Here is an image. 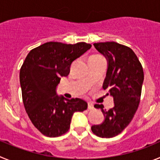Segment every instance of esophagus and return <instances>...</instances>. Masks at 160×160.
<instances>
[{
    "mask_svg": "<svg viewBox=\"0 0 160 160\" xmlns=\"http://www.w3.org/2000/svg\"><path fill=\"white\" fill-rule=\"evenodd\" d=\"M88 109L89 110H93L94 109V103L91 102H88Z\"/></svg>",
    "mask_w": 160,
    "mask_h": 160,
    "instance_id": "1",
    "label": "esophagus"
}]
</instances>
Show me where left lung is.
<instances>
[{
    "mask_svg": "<svg viewBox=\"0 0 160 160\" xmlns=\"http://www.w3.org/2000/svg\"><path fill=\"white\" fill-rule=\"evenodd\" d=\"M94 46L108 60L102 88L109 90L114 107L107 111L102 104L94 105L101 109L105 119L101 124L93 125L91 131L101 138H112L122 132L134 118L140 102L143 70L130 47L114 42H98Z\"/></svg>",
    "mask_w": 160,
    "mask_h": 160,
    "instance_id": "8db88e82",
    "label": "left lung"
}]
</instances>
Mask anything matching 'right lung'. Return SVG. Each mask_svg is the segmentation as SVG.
I'll list each match as a JSON object with an SVG mask.
<instances>
[{
	"mask_svg": "<svg viewBox=\"0 0 160 160\" xmlns=\"http://www.w3.org/2000/svg\"><path fill=\"white\" fill-rule=\"evenodd\" d=\"M86 42H49L32 49L20 70L22 100L32 123L47 137H58L70 129L73 114L87 109L82 98L56 94L61 77L70 73L73 61L90 49Z\"/></svg>",
	"mask_w": 160,
	"mask_h": 160,
	"instance_id": "right-lung-1",
	"label": "right lung"
}]
</instances>
